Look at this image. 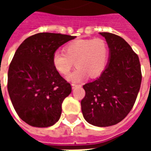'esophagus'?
I'll return each instance as SVG.
<instances>
[{
  "instance_id": "obj_1",
  "label": "esophagus",
  "mask_w": 151,
  "mask_h": 151,
  "mask_svg": "<svg viewBox=\"0 0 151 151\" xmlns=\"http://www.w3.org/2000/svg\"><path fill=\"white\" fill-rule=\"evenodd\" d=\"M78 86H80V85H78V84H75V83H73V84H72V87L73 89H74V88H75V87H77Z\"/></svg>"
}]
</instances>
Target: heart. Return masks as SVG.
<instances>
[{
    "mask_svg": "<svg viewBox=\"0 0 151 151\" xmlns=\"http://www.w3.org/2000/svg\"><path fill=\"white\" fill-rule=\"evenodd\" d=\"M109 56L108 43L104 39L79 40L67 44L65 52L53 53V67L61 75H67L75 61L77 69L68 76L69 81L80 82L86 78H95L104 72Z\"/></svg>",
    "mask_w": 151,
    "mask_h": 151,
    "instance_id": "b5f03b06",
    "label": "heart"
}]
</instances>
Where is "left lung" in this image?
Segmentation results:
<instances>
[{
    "mask_svg": "<svg viewBox=\"0 0 151 151\" xmlns=\"http://www.w3.org/2000/svg\"><path fill=\"white\" fill-rule=\"evenodd\" d=\"M110 48L109 64L95 81L83 86L81 101L85 120L92 125L111 126L120 122L135 104L142 82L139 58L123 38L100 32Z\"/></svg>",
    "mask_w": 151,
    "mask_h": 151,
    "instance_id": "1",
    "label": "left lung"
}]
</instances>
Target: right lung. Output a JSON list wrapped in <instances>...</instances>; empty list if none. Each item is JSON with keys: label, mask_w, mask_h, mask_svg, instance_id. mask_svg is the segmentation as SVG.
Segmentation results:
<instances>
[{"label": "right lung", "mask_w": 151, "mask_h": 151, "mask_svg": "<svg viewBox=\"0 0 151 151\" xmlns=\"http://www.w3.org/2000/svg\"><path fill=\"white\" fill-rule=\"evenodd\" d=\"M76 36L43 32L21 43L9 65L7 88L15 111L31 126L46 128L58 121L70 83L53 67L57 48Z\"/></svg>", "instance_id": "obj_1"}]
</instances>
